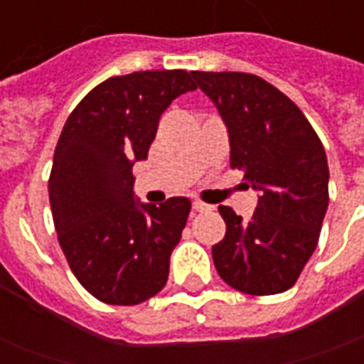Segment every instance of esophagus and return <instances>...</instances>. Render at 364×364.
I'll list each match as a JSON object with an SVG mask.
<instances>
[{
  "instance_id": "1",
  "label": "esophagus",
  "mask_w": 364,
  "mask_h": 364,
  "mask_svg": "<svg viewBox=\"0 0 364 364\" xmlns=\"http://www.w3.org/2000/svg\"><path fill=\"white\" fill-rule=\"evenodd\" d=\"M193 208L197 210V213H205V210H213V206L206 205L203 200H193Z\"/></svg>"
}]
</instances>
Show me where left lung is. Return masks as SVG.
Returning <instances> with one entry per match:
<instances>
[{"label": "left lung", "mask_w": 364, "mask_h": 364, "mask_svg": "<svg viewBox=\"0 0 364 364\" xmlns=\"http://www.w3.org/2000/svg\"><path fill=\"white\" fill-rule=\"evenodd\" d=\"M230 136V166L259 191L252 220L220 205L226 236L214 267L232 289L267 296L289 290L318 245L329 203L328 158L302 111L259 75L193 72Z\"/></svg>", "instance_id": "obj_1"}]
</instances>
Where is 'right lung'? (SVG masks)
Instances as JSON below:
<instances>
[{
	"label": "right lung",
	"mask_w": 364,
	"mask_h": 364,
	"mask_svg": "<svg viewBox=\"0 0 364 364\" xmlns=\"http://www.w3.org/2000/svg\"><path fill=\"white\" fill-rule=\"evenodd\" d=\"M193 90L185 70L114 75L83 97L60 134L48 179L54 228L75 279L105 304H140L166 287L191 200L138 203L132 166L148 158L161 112Z\"/></svg>",
	"instance_id": "1"
}]
</instances>
